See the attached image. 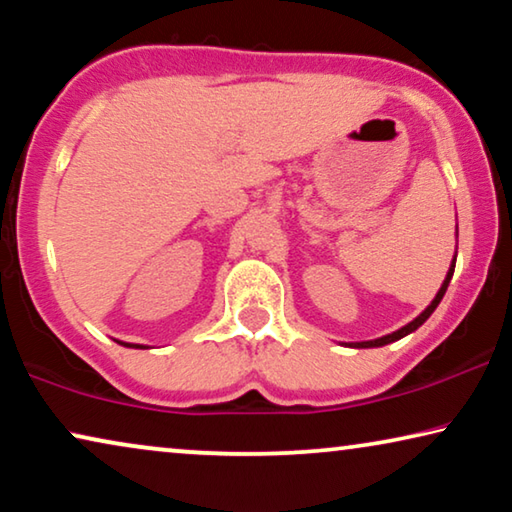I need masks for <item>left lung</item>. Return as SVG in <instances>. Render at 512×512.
Instances as JSON below:
<instances>
[{
  "label": "left lung",
  "instance_id": "1",
  "mask_svg": "<svg viewBox=\"0 0 512 512\" xmlns=\"http://www.w3.org/2000/svg\"><path fill=\"white\" fill-rule=\"evenodd\" d=\"M452 275H454V261H452V265H450V270H447V277H445V282H443V286H440L438 289V293H436V298L431 300V305L426 307V310L419 314L417 319H412L410 324H405L403 328H398V331H394V333H389V335H382V338H375V340H366V342H349L347 347H354V349H366V347H384V345H389V342H396V340H401V338H405V335H410L412 331H417L419 326L424 324L426 319L431 317L433 314V310H436L438 307V303L440 300H443V296H445V291H447V284H450V279H452Z\"/></svg>",
  "mask_w": 512,
  "mask_h": 512
}]
</instances>
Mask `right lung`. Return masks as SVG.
Wrapping results in <instances>:
<instances>
[{"label": "right lung", "instance_id": "right-lung-1", "mask_svg": "<svg viewBox=\"0 0 512 512\" xmlns=\"http://www.w3.org/2000/svg\"><path fill=\"white\" fill-rule=\"evenodd\" d=\"M116 342H121V340H116ZM123 347H135V349H146L144 345H132V342H121Z\"/></svg>", "mask_w": 512, "mask_h": 512}]
</instances>
